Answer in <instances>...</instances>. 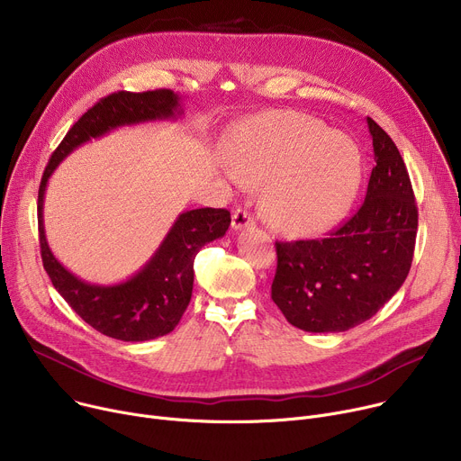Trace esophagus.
<instances>
[{"mask_svg":"<svg viewBox=\"0 0 461 461\" xmlns=\"http://www.w3.org/2000/svg\"><path fill=\"white\" fill-rule=\"evenodd\" d=\"M250 224H254V217L250 214V211L240 209V207L233 211V214H231V226H233V230H242V228H247Z\"/></svg>","mask_w":461,"mask_h":461,"instance_id":"obj_1","label":"esophagus"}]
</instances>
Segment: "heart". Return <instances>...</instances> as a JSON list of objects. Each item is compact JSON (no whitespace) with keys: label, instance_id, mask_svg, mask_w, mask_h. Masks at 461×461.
I'll use <instances>...</instances> for the list:
<instances>
[{"label":"heart","instance_id":"heart-1","mask_svg":"<svg viewBox=\"0 0 461 461\" xmlns=\"http://www.w3.org/2000/svg\"><path fill=\"white\" fill-rule=\"evenodd\" d=\"M231 179L259 187L261 212L293 237L324 231L343 217L361 181L356 142L296 111L267 114L237 137Z\"/></svg>","mask_w":461,"mask_h":461}]
</instances>
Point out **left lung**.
<instances>
[{
    "label": "left lung",
    "mask_w": 461,
    "mask_h": 461,
    "mask_svg": "<svg viewBox=\"0 0 461 461\" xmlns=\"http://www.w3.org/2000/svg\"><path fill=\"white\" fill-rule=\"evenodd\" d=\"M375 168L357 212L324 239L276 242L272 300L313 333L347 331L378 313L402 287L417 237V205L401 151L366 116Z\"/></svg>",
    "instance_id": "8db88e82"
}]
</instances>
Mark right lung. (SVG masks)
<instances>
[{"label":"right lung","instance_id":"add662e5","mask_svg":"<svg viewBox=\"0 0 461 461\" xmlns=\"http://www.w3.org/2000/svg\"><path fill=\"white\" fill-rule=\"evenodd\" d=\"M181 98L172 90L114 92L90 107L51 153L39 189V240L44 268L57 293L95 330L113 339L140 343L170 333L193 294L194 258L203 244L224 237L231 217L226 209L181 212L159 249L130 280L114 285L88 284L57 261L44 231V193L59 163L90 139L122 126L181 116Z\"/></svg>","mask_w":461,"mask_h":461}]
</instances>
